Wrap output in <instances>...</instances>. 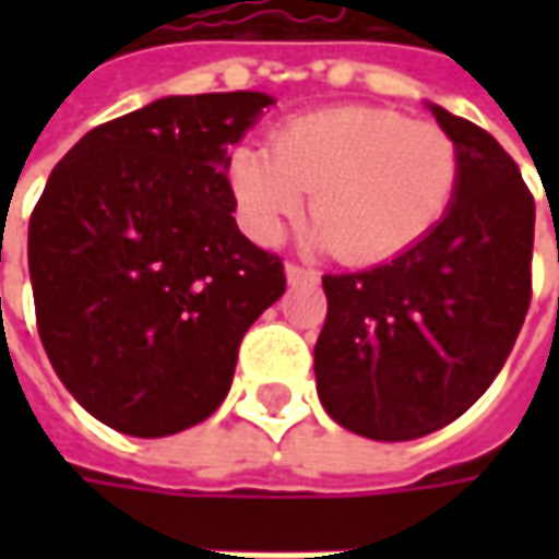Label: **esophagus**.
<instances>
[{
  "instance_id": "34e87169",
  "label": "esophagus",
  "mask_w": 559,
  "mask_h": 559,
  "mask_svg": "<svg viewBox=\"0 0 559 559\" xmlns=\"http://www.w3.org/2000/svg\"><path fill=\"white\" fill-rule=\"evenodd\" d=\"M286 280H289L292 286H298V283H317L320 280V273L311 267H301V264H286Z\"/></svg>"
}]
</instances>
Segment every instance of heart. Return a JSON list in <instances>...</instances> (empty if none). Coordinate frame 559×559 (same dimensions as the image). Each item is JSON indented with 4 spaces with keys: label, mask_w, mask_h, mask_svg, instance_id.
<instances>
[{
    "label": "heart",
    "mask_w": 559,
    "mask_h": 559,
    "mask_svg": "<svg viewBox=\"0 0 559 559\" xmlns=\"http://www.w3.org/2000/svg\"><path fill=\"white\" fill-rule=\"evenodd\" d=\"M457 180L461 152L439 123L367 105L292 118L270 152L242 145L229 158V189L251 239L276 242L313 192L311 239L355 264L423 242Z\"/></svg>",
    "instance_id": "b5f03b06"
}]
</instances>
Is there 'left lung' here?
Here are the masks:
<instances>
[{"label": "left lung", "mask_w": 559, "mask_h": 559, "mask_svg": "<svg viewBox=\"0 0 559 559\" xmlns=\"http://www.w3.org/2000/svg\"><path fill=\"white\" fill-rule=\"evenodd\" d=\"M461 152L439 226L360 273H326L313 345L326 414L364 439L411 441L469 411L501 373L532 301L535 199L483 127L429 105Z\"/></svg>", "instance_id": "left-lung-1"}]
</instances>
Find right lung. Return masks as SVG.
<instances>
[{
    "mask_svg": "<svg viewBox=\"0 0 559 559\" xmlns=\"http://www.w3.org/2000/svg\"><path fill=\"white\" fill-rule=\"evenodd\" d=\"M267 93L167 96L98 123L55 164L27 264L43 348L105 426L162 439L229 392L246 330L286 292L236 226L226 148Z\"/></svg>",
    "mask_w": 559,
    "mask_h": 559,
    "instance_id": "obj_1",
    "label": "right lung"
}]
</instances>
